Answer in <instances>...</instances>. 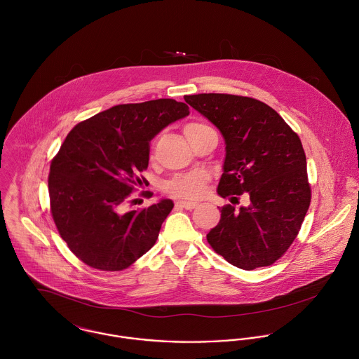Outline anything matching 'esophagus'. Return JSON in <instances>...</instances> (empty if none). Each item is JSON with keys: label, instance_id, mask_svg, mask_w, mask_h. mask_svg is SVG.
<instances>
[{"label": "esophagus", "instance_id": "obj_1", "mask_svg": "<svg viewBox=\"0 0 359 359\" xmlns=\"http://www.w3.org/2000/svg\"><path fill=\"white\" fill-rule=\"evenodd\" d=\"M177 206H178V208H184V209H187V210H192V209H195V208L198 206V203H196V202L180 201V202H177Z\"/></svg>", "mask_w": 359, "mask_h": 359}]
</instances>
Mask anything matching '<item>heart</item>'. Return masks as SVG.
I'll list each match as a JSON object with an SVG mask.
<instances>
[{
    "instance_id": "b5f03b06",
    "label": "heart",
    "mask_w": 359,
    "mask_h": 359,
    "mask_svg": "<svg viewBox=\"0 0 359 359\" xmlns=\"http://www.w3.org/2000/svg\"><path fill=\"white\" fill-rule=\"evenodd\" d=\"M210 126L203 123V122H189L184 126V133L185 136H192L198 132L206 130ZM209 181V174L205 171H194V172H187V174H180L175 175L172 180H170L164 189L168 195L174 198H181V199H198L202 198L206 192V184Z\"/></svg>"
}]
</instances>
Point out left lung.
Segmentation results:
<instances>
[{
    "label": "left lung",
    "mask_w": 359,
    "mask_h": 359,
    "mask_svg": "<svg viewBox=\"0 0 359 359\" xmlns=\"http://www.w3.org/2000/svg\"><path fill=\"white\" fill-rule=\"evenodd\" d=\"M184 99L224 137L217 194L236 201L233 195L249 196V205L238 210L233 205L222 208V219L209 231L208 242L239 269L270 266L297 237L311 203L301 139L256 99L220 93Z\"/></svg>",
    "instance_id": "1"
}]
</instances>
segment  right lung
<instances>
[{"mask_svg":"<svg viewBox=\"0 0 359 359\" xmlns=\"http://www.w3.org/2000/svg\"><path fill=\"white\" fill-rule=\"evenodd\" d=\"M188 114L172 99L120 104L68 133L50 165L48 194L61 238L83 263L118 271L154 245L172 201L130 212L122 206L142 185L137 174L149 165L150 140Z\"/></svg>","mask_w":359,"mask_h":359,"instance_id":"right-lung-1","label":"right lung"}]
</instances>
